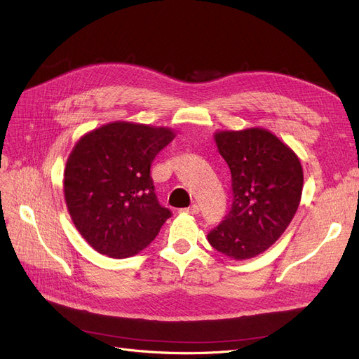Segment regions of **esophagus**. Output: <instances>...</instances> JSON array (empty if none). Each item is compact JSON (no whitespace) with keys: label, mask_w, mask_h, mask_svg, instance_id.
<instances>
[{"label":"esophagus","mask_w":359,"mask_h":359,"mask_svg":"<svg viewBox=\"0 0 359 359\" xmlns=\"http://www.w3.org/2000/svg\"><path fill=\"white\" fill-rule=\"evenodd\" d=\"M182 212H185V214H191V215H196V214H199V206H197L196 203L194 205H191L190 208H185V209H181Z\"/></svg>","instance_id":"obj_1"}]
</instances>
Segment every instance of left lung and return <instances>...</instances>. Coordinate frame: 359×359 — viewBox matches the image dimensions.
Segmentation results:
<instances>
[{
  "label": "left lung",
  "mask_w": 359,
  "mask_h": 359,
  "mask_svg": "<svg viewBox=\"0 0 359 359\" xmlns=\"http://www.w3.org/2000/svg\"><path fill=\"white\" fill-rule=\"evenodd\" d=\"M214 140L230 168L233 205L208 242L242 262L267 251L290 226L302 201L303 168L292 148L264 128L217 130Z\"/></svg>",
  "instance_id": "obj_1"
}]
</instances>
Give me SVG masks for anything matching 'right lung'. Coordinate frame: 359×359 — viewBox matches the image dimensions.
<instances>
[{"mask_svg":"<svg viewBox=\"0 0 359 359\" xmlns=\"http://www.w3.org/2000/svg\"><path fill=\"white\" fill-rule=\"evenodd\" d=\"M174 138L170 128L113 121L74 145L64 172L65 203L95 251L128 258L154 241L170 211L157 202L150 166Z\"/></svg>","mask_w":359,"mask_h":359,"instance_id":"right-lung-1","label":"right lung"}]
</instances>
